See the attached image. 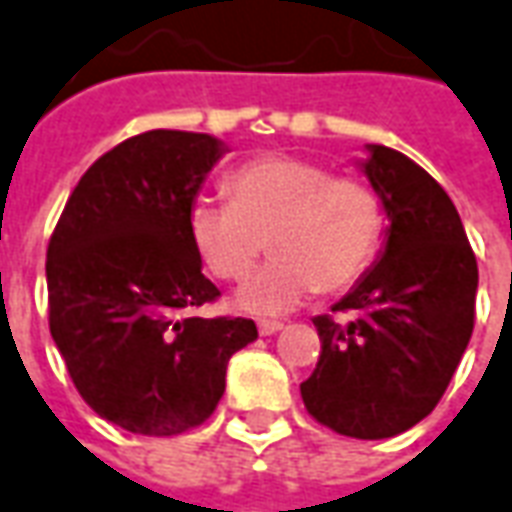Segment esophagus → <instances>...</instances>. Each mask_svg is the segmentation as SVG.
I'll return each instance as SVG.
<instances>
[{"label": "esophagus", "mask_w": 512, "mask_h": 512, "mask_svg": "<svg viewBox=\"0 0 512 512\" xmlns=\"http://www.w3.org/2000/svg\"><path fill=\"white\" fill-rule=\"evenodd\" d=\"M257 330H260V335H274V332L282 330V324L280 321H260Z\"/></svg>", "instance_id": "esophagus-1"}]
</instances>
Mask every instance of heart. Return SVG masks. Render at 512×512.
I'll list each match as a JSON object with an SVG mask.
<instances>
[{
  "label": "heart",
  "mask_w": 512,
  "mask_h": 512,
  "mask_svg": "<svg viewBox=\"0 0 512 512\" xmlns=\"http://www.w3.org/2000/svg\"><path fill=\"white\" fill-rule=\"evenodd\" d=\"M227 202L194 199L188 238L219 282H241L263 246L271 260L246 282L238 305L280 316L318 288L355 285L377 257L388 224L380 188L293 155L255 157L224 180Z\"/></svg>",
  "instance_id": "1"
}]
</instances>
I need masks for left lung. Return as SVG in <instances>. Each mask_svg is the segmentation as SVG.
I'll list each match as a JSON object with an SVG mask.
<instances>
[{
    "mask_svg": "<svg viewBox=\"0 0 512 512\" xmlns=\"http://www.w3.org/2000/svg\"><path fill=\"white\" fill-rule=\"evenodd\" d=\"M363 163L388 207L380 263L316 316L321 355L299 391L318 424L380 441L410 430L441 402L474 330L477 257L457 207L427 171L388 146Z\"/></svg>",
    "mask_w": 512,
    "mask_h": 512,
    "instance_id": "left-lung-1",
    "label": "left lung"
}]
</instances>
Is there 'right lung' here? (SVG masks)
<instances>
[{"instance_id": "1", "label": "right lung", "mask_w": 512, "mask_h": 512, "mask_svg": "<svg viewBox=\"0 0 512 512\" xmlns=\"http://www.w3.org/2000/svg\"><path fill=\"white\" fill-rule=\"evenodd\" d=\"M221 144L205 132L132 135L85 171L46 249L49 332L96 416L169 438L205 424L252 318L196 316L202 274L188 207Z\"/></svg>"}]
</instances>
